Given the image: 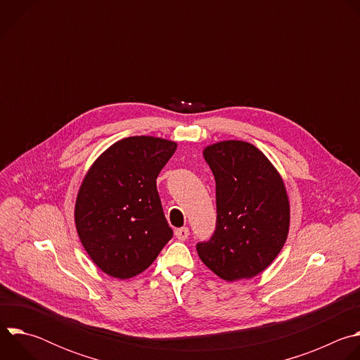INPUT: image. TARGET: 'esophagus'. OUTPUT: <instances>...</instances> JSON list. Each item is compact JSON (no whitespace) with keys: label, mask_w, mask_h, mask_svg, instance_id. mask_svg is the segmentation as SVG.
Segmentation results:
<instances>
[{"label":"esophagus","mask_w":360,"mask_h":360,"mask_svg":"<svg viewBox=\"0 0 360 360\" xmlns=\"http://www.w3.org/2000/svg\"><path fill=\"white\" fill-rule=\"evenodd\" d=\"M175 236H176L179 240H185V239H188V236H189V229H188L186 226L178 228V229L175 231Z\"/></svg>","instance_id":"esophagus-1"}]
</instances>
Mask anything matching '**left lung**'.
Returning <instances> with one entry per match:
<instances>
[{
  "mask_svg": "<svg viewBox=\"0 0 360 360\" xmlns=\"http://www.w3.org/2000/svg\"><path fill=\"white\" fill-rule=\"evenodd\" d=\"M217 182V228L196 243L200 261L233 282L265 271L289 232L285 184L264 153L249 142L222 141L203 149Z\"/></svg>",
  "mask_w": 360,
  "mask_h": 360,
  "instance_id": "left-lung-1",
  "label": "left lung"
}]
</instances>
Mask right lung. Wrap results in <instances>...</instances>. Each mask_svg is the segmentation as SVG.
I'll return each mask as SVG.
<instances>
[{"mask_svg":"<svg viewBox=\"0 0 360 360\" xmlns=\"http://www.w3.org/2000/svg\"><path fill=\"white\" fill-rule=\"evenodd\" d=\"M175 149V142L162 138H124L85 175L75 202V226L89 258L107 275H139L172 238L157 178Z\"/></svg>","mask_w":360,"mask_h":360,"instance_id":"add662e5","label":"right lung"}]
</instances>
